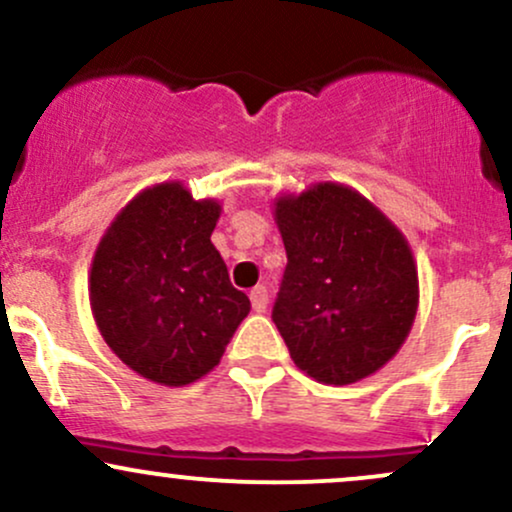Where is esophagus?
Returning <instances> with one entry per match:
<instances>
[{
    "instance_id": "esophagus-1",
    "label": "esophagus",
    "mask_w": 512,
    "mask_h": 512,
    "mask_svg": "<svg viewBox=\"0 0 512 512\" xmlns=\"http://www.w3.org/2000/svg\"><path fill=\"white\" fill-rule=\"evenodd\" d=\"M250 301H252V308H255L257 313H265L267 311V303H269V296H267V289L265 286H255V289L250 291Z\"/></svg>"
}]
</instances>
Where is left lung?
Listing matches in <instances>:
<instances>
[{"label":"left lung","instance_id":"8db88e82","mask_svg":"<svg viewBox=\"0 0 512 512\" xmlns=\"http://www.w3.org/2000/svg\"><path fill=\"white\" fill-rule=\"evenodd\" d=\"M272 213L289 260L272 318L294 364L333 386L376 374L401 350L418 313L408 238L340 182L274 196Z\"/></svg>","mask_w":512,"mask_h":512}]
</instances>
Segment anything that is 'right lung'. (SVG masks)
Instances as JSON below:
<instances>
[{
    "instance_id": "1",
    "label": "right lung",
    "mask_w": 512,
    "mask_h": 512,
    "mask_svg": "<svg viewBox=\"0 0 512 512\" xmlns=\"http://www.w3.org/2000/svg\"><path fill=\"white\" fill-rule=\"evenodd\" d=\"M221 201L179 179L145 187L116 213L89 269V306L109 350L153 384L189 386L221 362L250 313L211 233Z\"/></svg>"
}]
</instances>
